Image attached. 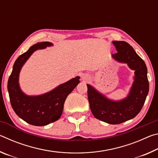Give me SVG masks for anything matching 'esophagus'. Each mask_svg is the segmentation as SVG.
I'll return each mask as SVG.
<instances>
[{"mask_svg":"<svg viewBox=\"0 0 158 158\" xmlns=\"http://www.w3.org/2000/svg\"><path fill=\"white\" fill-rule=\"evenodd\" d=\"M89 75H86V74H85V75L83 76V79L84 80V81H88V80L89 79Z\"/></svg>","mask_w":158,"mask_h":158,"instance_id":"obj_1","label":"esophagus"}]
</instances>
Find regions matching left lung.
<instances>
[{
    "instance_id": "8db88e82",
    "label": "left lung",
    "mask_w": 158,
    "mask_h": 158,
    "mask_svg": "<svg viewBox=\"0 0 158 158\" xmlns=\"http://www.w3.org/2000/svg\"><path fill=\"white\" fill-rule=\"evenodd\" d=\"M116 53L111 57L117 62L126 63L135 77L126 98L113 100L106 98L94 87L87 84L88 98L92 114L96 118L109 124H119L135 118L139 113L149 90L147 68L144 61L133 48L124 41H113Z\"/></svg>"
}]
</instances>
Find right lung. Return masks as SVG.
Here are the masks:
<instances>
[{"mask_svg":"<svg viewBox=\"0 0 158 158\" xmlns=\"http://www.w3.org/2000/svg\"><path fill=\"white\" fill-rule=\"evenodd\" d=\"M52 46L53 44L49 42H37L19 56L13 65L7 82L13 110L23 121L36 126H44L60 118L67 97L80 82V77H76L40 95H28L21 90L19 83L21 68L35 51Z\"/></svg>","mask_w":158,"mask_h":158,"instance_id":"add662e5","label":"right lung"}]
</instances>
